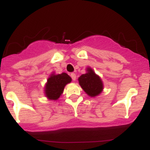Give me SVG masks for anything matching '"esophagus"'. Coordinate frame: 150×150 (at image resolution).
Segmentation results:
<instances>
[{"label":"esophagus","instance_id":"1","mask_svg":"<svg viewBox=\"0 0 150 150\" xmlns=\"http://www.w3.org/2000/svg\"><path fill=\"white\" fill-rule=\"evenodd\" d=\"M71 77L72 78V79L73 80H74V81H75V80H76V74H74V73H71Z\"/></svg>","mask_w":150,"mask_h":150}]
</instances>
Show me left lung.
Listing matches in <instances>:
<instances>
[{"mask_svg":"<svg viewBox=\"0 0 150 150\" xmlns=\"http://www.w3.org/2000/svg\"><path fill=\"white\" fill-rule=\"evenodd\" d=\"M87 71L86 74H83L79 78V83L89 96L95 97L102 91L103 83L100 77L91 68L87 69Z\"/></svg>","mask_w":150,"mask_h":150,"instance_id":"left-lung-1","label":"left lung"}]
</instances>
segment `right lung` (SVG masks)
<instances>
[{
	"label": "right lung",
	"mask_w": 150,
	"mask_h": 150,
	"mask_svg": "<svg viewBox=\"0 0 150 150\" xmlns=\"http://www.w3.org/2000/svg\"><path fill=\"white\" fill-rule=\"evenodd\" d=\"M71 78L66 73L58 75H52L47 80L46 86V95L52 100H57L64 91L66 84L71 83Z\"/></svg>",
	"instance_id": "right-lung-1"
}]
</instances>
